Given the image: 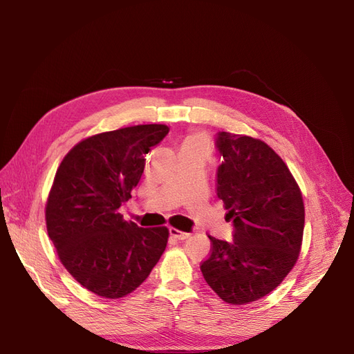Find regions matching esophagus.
<instances>
[{"label": "esophagus", "instance_id": "obj_1", "mask_svg": "<svg viewBox=\"0 0 354 354\" xmlns=\"http://www.w3.org/2000/svg\"><path fill=\"white\" fill-rule=\"evenodd\" d=\"M169 234H171V238H174L177 241H185V239L189 238V233L181 232V230L174 229V227H169Z\"/></svg>", "mask_w": 354, "mask_h": 354}]
</instances>
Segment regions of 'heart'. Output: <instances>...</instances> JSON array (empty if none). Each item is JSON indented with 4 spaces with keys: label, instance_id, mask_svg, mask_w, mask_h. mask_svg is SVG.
Instances as JSON below:
<instances>
[{
    "label": "heart",
    "instance_id": "1",
    "mask_svg": "<svg viewBox=\"0 0 354 354\" xmlns=\"http://www.w3.org/2000/svg\"><path fill=\"white\" fill-rule=\"evenodd\" d=\"M183 147H202V149H208V140L203 136L199 134H192L186 137V140L183 143Z\"/></svg>",
    "mask_w": 354,
    "mask_h": 354
}]
</instances>
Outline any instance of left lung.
<instances>
[{
  "mask_svg": "<svg viewBox=\"0 0 354 354\" xmlns=\"http://www.w3.org/2000/svg\"><path fill=\"white\" fill-rule=\"evenodd\" d=\"M216 146L223 158L217 196L233 223V241L208 236L211 254L201 272L223 301L248 304L279 286L297 263L303 195L282 158L259 138L220 131Z\"/></svg>",
  "mask_w": 354,
  "mask_h": 354,
  "instance_id": "left-lung-1",
  "label": "left lung"
}]
</instances>
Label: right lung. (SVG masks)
<instances>
[{
  "mask_svg": "<svg viewBox=\"0 0 354 354\" xmlns=\"http://www.w3.org/2000/svg\"><path fill=\"white\" fill-rule=\"evenodd\" d=\"M168 131L147 124L95 134L57 168L46 205L48 236L75 281L95 295L133 292L165 251L167 227H138L120 208L142 178L146 155Z\"/></svg>",
  "mask_w": 354,
  "mask_h": 354,
  "instance_id": "add662e5",
  "label": "right lung"
}]
</instances>
